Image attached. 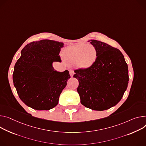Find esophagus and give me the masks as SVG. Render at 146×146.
<instances>
[{
	"instance_id": "34e87169",
	"label": "esophagus",
	"mask_w": 146,
	"mask_h": 146,
	"mask_svg": "<svg viewBox=\"0 0 146 146\" xmlns=\"http://www.w3.org/2000/svg\"><path fill=\"white\" fill-rule=\"evenodd\" d=\"M70 76L72 77L73 76V75H74V72L73 71V70H70Z\"/></svg>"
}]
</instances>
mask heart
<instances>
[{"mask_svg": "<svg viewBox=\"0 0 146 146\" xmlns=\"http://www.w3.org/2000/svg\"><path fill=\"white\" fill-rule=\"evenodd\" d=\"M63 54L65 60L69 64H77L79 68L82 69L91 67L97 58L96 49L92 46L85 48L84 44L75 45L66 48Z\"/></svg>", "mask_w": 146, "mask_h": 146, "instance_id": "obj_1", "label": "heart"}]
</instances>
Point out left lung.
I'll return each instance as SVG.
<instances>
[{"label": "left lung", "instance_id": "obj_1", "mask_svg": "<svg viewBox=\"0 0 146 146\" xmlns=\"http://www.w3.org/2000/svg\"><path fill=\"white\" fill-rule=\"evenodd\" d=\"M97 51V58L91 67L74 70L78 81L77 92L81 104L95 111L115 106L126 90L128 66L119 49L100 41H88Z\"/></svg>", "mask_w": 146, "mask_h": 146}]
</instances>
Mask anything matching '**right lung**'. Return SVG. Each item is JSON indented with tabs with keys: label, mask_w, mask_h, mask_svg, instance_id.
I'll list each match as a JSON object with an SVG mask.
<instances>
[{
	"label": "right lung",
	"mask_w": 146,
	"mask_h": 146,
	"mask_svg": "<svg viewBox=\"0 0 146 146\" xmlns=\"http://www.w3.org/2000/svg\"><path fill=\"white\" fill-rule=\"evenodd\" d=\"M64 44L49 39L32 42L21 50L13 74V84L20 100L36 110H49L58 105L62 90L70 78L69 72L53 68L60 62Z\"/></svg>",
	"instance_id": "1"
}]
</instances>
